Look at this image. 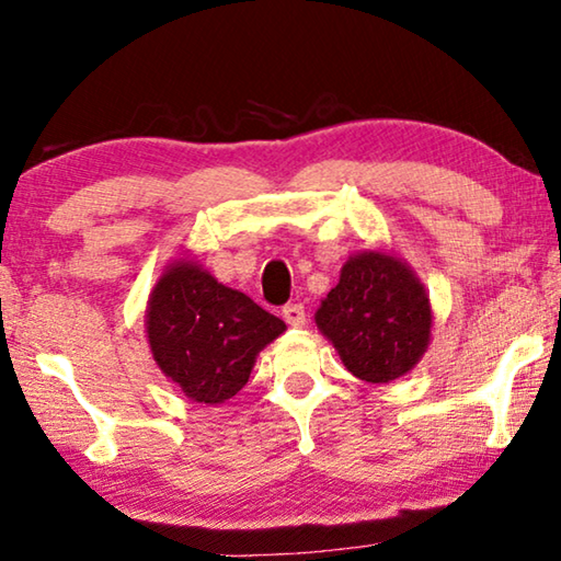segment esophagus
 <instances>
[{"label": "esophagus", "mask_w": 561, "mask_h": 561, "mask_svg": "<svg viewBox=\"0 0 561 561\" xmlns=\"http://www.w3.org/2000/svg\"><path fill=\"white\" fill-rule=\"evenodd\" d=\"M282 317H284V322H287L289 327H301V324L307 322L305 305H301V301H291V305H284Z\"/></svg>", "instance_id": "34e87169"}]
</instances>
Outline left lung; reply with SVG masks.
Segmentation results:
<instances>
[{"instance_id":"1","label":"left lung","mask_w":561,"mask_h":561,"mask_svg":"<svg viewBox=\"0 0 561 561\" xmlns=\"http://www.w3.org/2000/svg\"><path fill=\"white\" fill-rule=\"evenodd\" d=\"M314 319L344 367L371 385L407 375L430 344L424 287L404 262L381 252L352 256Z\"/></svg>"}]
</instances>
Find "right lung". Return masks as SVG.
I'll use <instances>...</instances> for the list:
<instances>
[{
    "label": "right lung",
    "instance_id": "1",
    "mask_svg": "<svg viewBox=\"0 0 561 561\" xmlns=\"http://www.w3.org/2000/svg\"><path fill=\"white\" fill-rule=\"evenodd\" d=\"M287 329L242 291L192 262H176L149 297V346L164 375L202 404L234 397L254 359Z\"/></svg>",
    "mask_w": 561,
    "mask_h": 561
}]
</instances>
